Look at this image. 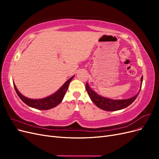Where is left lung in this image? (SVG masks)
<instances>
[{
	"label": "left lung",
	"instance_id": "1",
	"mask_svg": "<svg viewBox=\"0 0 159 159\" xmlns=\"http://www.w3.org/2000/svg\"><path fill=\"white\" fill-rule=\"evenodd\" d=\"M143 82V76L141 77V85ZM85 88L88 91V93L89 96L91 101L95 104L96 106L100 108L101 109H103L105 111H117L120 109H123L128 107L129 105H131L134 100L136 99L137 96L140 92L141 89H139V93L134 95V97L131 98H129L127 99H111L106 98L102 97V96L99 95L96 93L94 91L91 89L89 86L88 84L86 83L85 84Z\"/></svg>",
	"mask_w": 159,
	"mask_h": 159
}]
</instances>
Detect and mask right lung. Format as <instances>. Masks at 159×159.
<instances>
[{
	"label": "right lung",
	"instance_id": "obj_1",
	"mask_svg": "<svg viewBox=\"0 0 159 159\" xmlns=\"http://www.w3.org/2000/svg\"><path fill=\"white\" fill-rule=\"evenodd\" d=\"M73 78L74 76H72L53 95L49 96V97L40 99H32L27 98L19 92L15 84H14V87L18 97L28 106L40 110H48L56 107L57 105H59L61 102L67 90H68L69 84L70 83L71 80L73 79Z\"/></svg>",
	"mask_w": 159,
	"mask_h": 159
}]
</instances>
